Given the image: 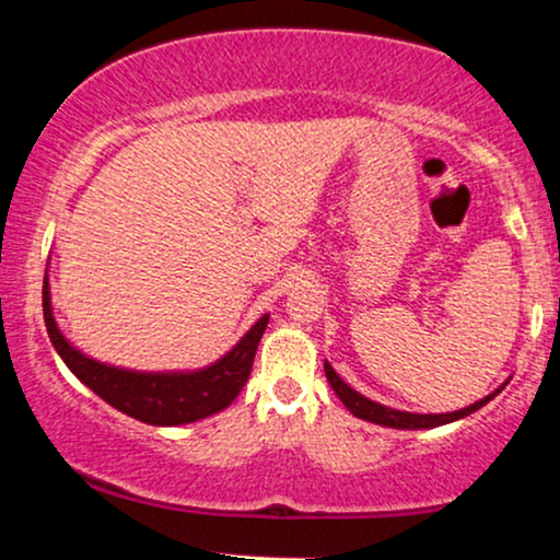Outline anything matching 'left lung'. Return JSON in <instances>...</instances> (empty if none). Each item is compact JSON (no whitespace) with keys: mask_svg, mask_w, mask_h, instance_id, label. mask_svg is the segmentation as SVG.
Returning <instances> with one entry per match:
<instances>
[{"mask_svg":"<svg viewBox=\"0 0 560 560\" xmlns=\"http://www.w3.org/2000/svg\"><path fill=\"white\" fill-rule=\"evenodd\" d=\"M324 371H326V378H329L331 389L337 392V397L345 402V408L350 410L352 416H358V419H363V421L378 423V427H387V429H434V427H445V423H453L458 419H466L468 413H474V410H479L481 405L490 402L494 395H500L508 384V382L500 384V387L490 392L487 397H481V400L466 405V408H460V410H453V413H410V410L387 408V405L369 400V397L361 395V392L352 389L350 384L342 382V376L331 369L329 361H324Z\"/></svg>","mask_w":560,"mask_h":560,"instance_id":"1","label":"left lung"}]
</instances>
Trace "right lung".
<instances>
[{
	"mask_svg": "<svg viewBox=\"0 0 560 560\" xmlns=\"http://www.w3.org/2000/svg\"><path fill=\"white\" fill-rule=\"evenodd\" d=\"M44 324L57 355L81 384L110 402L120 413L150 427H182L229 408L249 378L255 352L268 326V313L249 326V331L215 363L191 371H137L102 363L79 350L57 326L49 292V271L44 276Z\"/></svg>",
	"mask_w": 560,
	"mask_h": 560,
	"instance_id": "right-lung-1",
	"label": "right lung"
}]
</instances>
